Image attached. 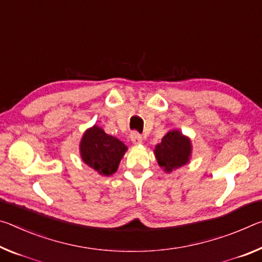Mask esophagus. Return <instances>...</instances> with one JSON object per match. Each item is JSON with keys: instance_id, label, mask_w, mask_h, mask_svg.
Wrapping results in <instances>:
<instances>
[{"instance_id": "34e87169", "label": "esophagus", "mask_w": 262, "mask_h": 262, "mask_svg": "<svg viewBox=\"0 0 262 262\" xmlns=\"http://www.w3.org/2000/svg\"><path fill=\"white\" fill-rule=\"evenodd\" d=\"M131 141H132V144H135V145H140V144H143V137H141L139 134H137V132H132Z\"/></svg>"}]
</instances>
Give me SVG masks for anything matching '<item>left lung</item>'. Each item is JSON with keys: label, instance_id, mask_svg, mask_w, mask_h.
I'll return each instance as SVG.
<instances>
[{"label": "left lung", "instance_id": "1", "mask_svg": "<svg viewBox=\"0 0 262 262\" xmlns=\"http://www.w3.org/2000/svg\"><path fill=\"white\" fill-rule=\"evenodd\" d=\"M153 153L164 171L170 173L190 161L191 140L180 130L173 128L162 137L161 143L156 145Z\"/></svg>", "mask_w": 262, "mask_h": 262}]
</instances>
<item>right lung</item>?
I'll use <instances>...</instances> for the list:
<instances>
[{
	"label": "right lung",
	"instance_id": "1",
	"mask_svg": "<svg viewBox=\"0 0 262 262\" xmlns=\"http://www.w3.org/2000/svg\"><path fill=\"white\" fill-rule=\"evenodd\" d=\"M80 157L85 165L102 177H109L118 169L127 147L121 140L106 135L96 124L84 131L79 145Z\"/></svg>",
	"mask_w": 262,
	"mask_h": 262
}]
</instances>
